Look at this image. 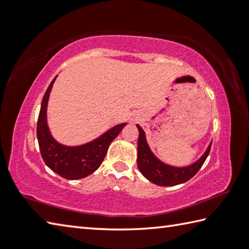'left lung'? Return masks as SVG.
Returning a JSON list of instances; mask_svg holds the SVG:
<instances>
[{"label": "left lung", "instance_id": "obj_1", "mask_svg": "<svg viewBox=\"0 0 249 249\" xmlns=\"http://www.w3.org/2000/svg\"><path fill=\"white\" fill-rule=\"evenodd\" d=\"M139 132L138 136V156L137 165L144 178L151 183L159 186H175L183 184L191 179L202 166L210 152L211 142L207 147L203 155L194 163L186 166H173L164 163L163 161L155 156V153L149 147L146 138V133L142 126L136 125Z\"/></svg>", "mask_w": 249, "mask_h": 249}]
</instances>
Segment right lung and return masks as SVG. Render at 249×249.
Wrapping results in <instances>:
<instances>
[{
	"mask_svg": "<svg viewBox=\"0 0 249 249\" xmlns=\"http://www.w3.org/2000/svg\"><path fill=\"white\" fill-rule=\"evenodd\" d=\"M54 77L44 93L37 123V138L41 157L48 168L66 179H79L93 173L101 165L110 143L126 123L113 126L91 142L78 146H66L53 138L48 125V102L53 87Z\"/></svg>",
	"mask_w": 249,
	"mask_h": 249,
	"instance_id": "add662e5",
	"label": "right lung"
}]
</instances>
